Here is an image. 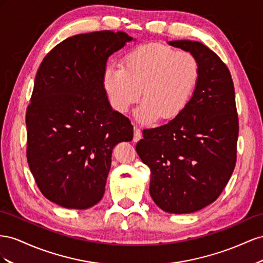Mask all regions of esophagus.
Returning <instances> with one entry per match:
<instances>
[{
	"label": "esophagus",
	"instance_id": "esophagus-1",
	"mask_svg": "<svg viewBox=\"0 0 263 263\" xmlns=\"http://www.w3.org/2000/svg\"><path fill=\"white\" fill-rule=\"evenodd\" d=\"M141 138H142V132H141V130L139 129V127L134 126V137H133V141H134V142H138V141H140Z\"/></svg>",
	"mask_w": 263,
	"mask_h": 263
}]
</instances>
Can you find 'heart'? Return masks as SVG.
<instances>
[{
    "label": "heart",
    "instance_id": "obj_1",
    "mask_svg": "<svg viewBox=\"0 0 263 263\" xmlns=\"http://www.w3.org/2000/svg\"><path fill=\"white\" fill-rule=\"evenodd\" d=\"M199 81V64L192 52L147 44L126 52L120 66L108 65L103 87L112 108L126 112L141 95L136 111L142 123L176 118L187 107Z\"/></svg>",
    "mask_w": 263,
    "mask_h": 263
}]
</instances>
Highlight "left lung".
Returning <instances> with one entry per match:
<instances>
[{
    "mask_svg": "<svg viewBox=\"0 0 263 263\" xmlns=\"http://www.w3.org/2000/svg\"><path fill=\"white\" fill-rule=\"evenodd\" d=\"M167 44L196 57L198 85L176 118L143 130L136 149L151 171L155 204L166 213L191 214L218 198L234 172L239 132L235 88L227 66L204 44Z\"/></svg>",
    "mask_w": 263,
    "mask_h": 263,
    "instance_id": "left-lung-1",
    "label": "left lung"
}]
</instances>
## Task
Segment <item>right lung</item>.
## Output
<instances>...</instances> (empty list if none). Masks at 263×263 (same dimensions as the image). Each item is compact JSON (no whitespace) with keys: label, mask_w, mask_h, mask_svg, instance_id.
<instances>
[{"label":"right lung","mask_w":263,"mask_h":263,"mask_svg":"<svg viewBox=\"0 0 263 263\" xmlns=\"http://www.w3.org/2000/svg\"><path fill=\"white\" fill-rule=\"evenodd\" d=\"M132 41L124 32L74 35L37 70L26 111L27 162L42 194L64 208L98 204L112 149L133 138L130 120L112 109L102 82L108 58Z\"/></svg>","instance_id":"right-lung-1"}]
</instances>
